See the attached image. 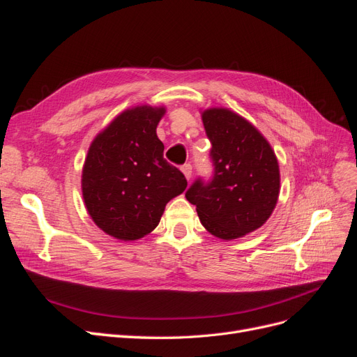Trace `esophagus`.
Here are the masks:
<instances>
[{
    "label": "esophagus",
    "instance_id": "1",
    "mask_svg": "<svg viewBox=\"0 0 357 357\" xmlns=\"http://www.w3.org/2000/svg\"><path fill=\"white\" fill-rule=\"evenodd\" d=\"M181 171H183V174H185V177L188 178V180H190L192 178V165L190 164H185L181 167Z\"/></svg>",
    "mask_w": 357,
    "mask_h": 357
}]
</instances>
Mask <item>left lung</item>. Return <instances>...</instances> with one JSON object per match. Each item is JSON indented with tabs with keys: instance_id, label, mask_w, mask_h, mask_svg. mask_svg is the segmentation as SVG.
Here are the masks:
<instances>
[{
	"instance_id": "left-lung-1",
	"label": "left lung",
	"mask_w": 357,
	"mask_h": 357,
	"mask_svg": "<svg viewBox=\"0 0 357 357\" xmlns=\"http://www.w3.org/2000/svg\"><path fill=\"white\" fill-rule=\"evenodd\" d=\"M211 142L213 178L186 192L202 226L220 240L256 231L273 214L280 193L277 156L266 138L240 114L214 107L202 112Z\"/></svg>"
}]
</instances>
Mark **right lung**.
<instances>
[{
	"label": "right lung",
	"instance_id": "add662e5",
	"mask_svg": "<svg viewBox=\"0 0 357 357\" xmlns=\"http://www.w3.org/2000/svg\"><path fill=\"white\" fill-rule=\"evenodd\" d=\"M165 107L137 105L93 138L82 171V193L95 225L121 241L143 238L165 205L185 192L183 172L164 159L156 126Z\"/></svg>",
	"mask_w": 357,
	"mask_h": 357
}]
</instances>
